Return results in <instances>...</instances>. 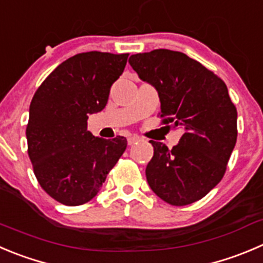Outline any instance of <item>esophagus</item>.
<instances>
[{
    "instance_id": "esophagus-1",
    "label": "esophagus",
    "mask_w": 263,
    "mask_h": 263,
    "mask_svg": "<svg viewBox=\"0 0 263 263\" xmlns=\"http://www.w3.org/2000/svg\"><path fill=\"white\" fill-rule=\"evenodd\" d=\"M140 140V137H137V136H131V137H128V139H127V142H128V145H134L135 142H137Z\"/></svg>"
}]
</instances>
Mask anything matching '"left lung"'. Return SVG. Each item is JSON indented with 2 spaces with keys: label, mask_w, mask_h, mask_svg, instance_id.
I'll return each instance as SVG.
<instances>
[{
  "label": "left lung",
  "mask_w": 263,
  "mask_h": 263,
  "mask_svg": "<svg viewBox=\"0 0 263 263\" xmlns=\"http://www.w3.org/2000/svg\"><path fill=\"white\" fill-rule=\"evenodd\" d=\"M128 63L158 91L163 123L185 131L172 149L150 141L154 155L145 171L147 183L168 204L202 199L222 180L238 136V113L225 82L178 51L136 53Z\"/></svg>",
  "instance_id": "obj_1"
}]
</instances>
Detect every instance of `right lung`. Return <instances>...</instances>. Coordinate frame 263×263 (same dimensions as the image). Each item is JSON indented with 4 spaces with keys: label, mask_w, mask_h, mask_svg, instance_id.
<instances>
[{
    "label": "right lung",
    "mask_w": 263,
    "mask_h": 263,
    "mask_svg": "<svg viewBox=\"0 0 263 263\" xmlns=\"http://www.w3.org/2000/svg\"><path fill=\"white\" fill-rule=\"evenodd\" d=\"M127 59L128 53H77L61 63L33 96L28 155L41 187L61 204L90 202L126 150V137L92 136L87 119L105 108Z\"/></svg>",
    "instance_id": "add662e5"
}]
</instances>
